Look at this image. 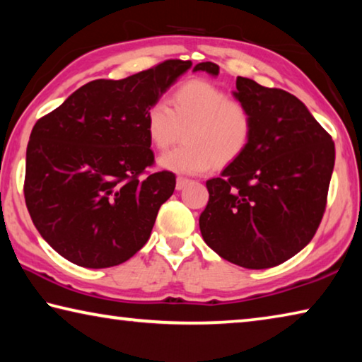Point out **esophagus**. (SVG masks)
Masks as SVG:
<instances>
[{"mask_svg":"<svg viewBox=\"0 0 362 362\" xmlns=\"http://www.w3.org/2000/svg\"><path fill=\"white\" fill-rule=\"evenodd\" d=\"M188 182H189V180H188V179H185V177H177L175 188H177V189H183V188H185V185H187Z\"/></svg>","mask_w":362,"mask_h":362,"instance_id":"esophagus-1","label":"esophagus"}]
</instances>
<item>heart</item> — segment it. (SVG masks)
I'll use <instances>...</instances> for the list:
<instances>
[{"mask_svg": "<svg viewBox=\"0 0 362 362\" xmlns=\"http://www.w3.org/2000/svg\"><path fill=\"white\" fill-rule=\"evenodd\" d=\"M148 140L158 150L168 148L183 134L185 145L158 158L159 168L174 174L196 175L211 170L216 163L230 164L247 150L254 132L250 110L228 99L206 79H189L164 102L151 103L145 115Z\"/></svg>", "mask_w": 362, "mask_h": 362, "instance_id": "1", "label": "heart"}]
</instances>
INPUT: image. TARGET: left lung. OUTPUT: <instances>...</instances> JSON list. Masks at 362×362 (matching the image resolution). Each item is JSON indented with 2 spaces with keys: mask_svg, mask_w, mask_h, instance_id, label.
Instances as JSON below:
<instances>
[{
  "mask_svg": "<svg viewBox=\"0 0 362 362\" xmlns=\"http://www.w3.org/2000/svg\"><path fill=\"white\" fill-rule=\"evenodd\" d=\"M193 71L218 75L201 62ZM233 97L254 119L247 150L206 182L209 203L199 217L207 246L249 269L276 267L313 240L326 209L335 163L332 137L310 110L283 89L238 76Z\"/></svg>",
  "mask_w": 362,
  "mask_h": 362,
  "instance_id": "left-lung-1",
  "label": "left lung"
}]
</instances>
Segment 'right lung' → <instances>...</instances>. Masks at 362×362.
I'll return each instance as SVG.
<instances>
[{"instance_id": "right-lung-1", "label": "right lung", "mask_w": 362, "mask_h": 362, "mask_svg": "<svg viewBox=\"0 0 362 362\" xmlns=\"http://www.w3.org/2000/svg\"><path fill=\"white\" fill-rule=\"evenodd\" d=\"M189 69V60H166L124 79H95L33 126L27 209L42 240L66 260L115 267L148 241L175 175L142 177L155 161L145 115Z\"/></svg>"}]
</instances>
